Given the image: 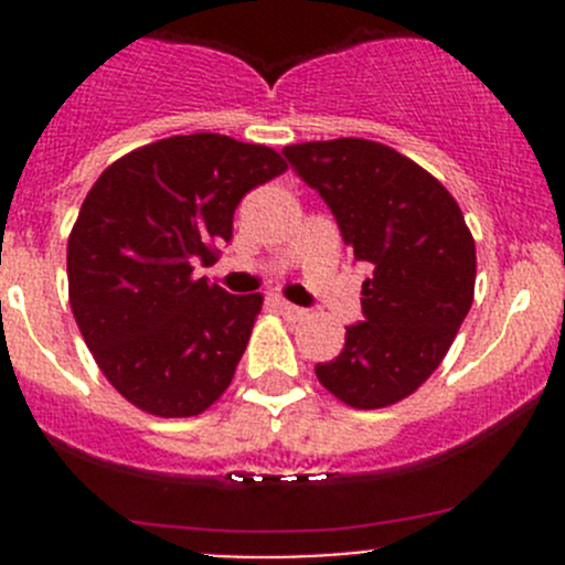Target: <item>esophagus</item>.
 <instances>
[{
	"label": "esophagus",
	"mask_w": 565,
	"mask_h": 565,
	"mask_svg": "<svg viewBox=\"0 0 565 565\" xmlns=\"http://www.w3.org/2000/svg\"><path fill=\"white\" fill-rule=\"evenodd\" d=\"M273 306H276V309L281 311V315L287 317V319H295V322L306 317V309H300V306L287 303V300H281V298H273Z\"/></svg>",
	"instance_id": "34e87169"
}]
</instances>
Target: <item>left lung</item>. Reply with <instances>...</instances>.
Listing matches in <instances>:
<instances>
[{
  "mask_svg": "<svg viewBox=\"0 0 565 565\" xmlns=\"http://www.w3.org/2000/svg\"><path fill=\"white\" fill-rule=\"evenodd\" d=\"M355 259L372 262L363 281V322L344 350L317 363V380L355 409L402 402L431 377L457 339L476 292V243L457 199L407 156L369 139L284 147Z\"/></svg>",
  "mask_w": 565,
  "mask_h": 565,
  "instance_id": "1",
  "label": "left lung"
}]
</instances>
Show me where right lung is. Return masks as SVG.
I'll return each instance as SVG.
<instances>
[{"mask_svg": "<svg viewBox=\"0 0 565 565\" xmlns=\"http://www.w3.org/2000/svg\"><path fill=\"white\" fill-rule=\"evenodd\" d=\"M287 172L265 145L172 136L114 161L67 237V295L95 363L134 407L191 418L230 388L262 295L193 278L250 188Z\"/></svg>", "mask_w": 565, "mask_h": 565, "instance_id": "1", "label": "right lung"}]
</instances>
